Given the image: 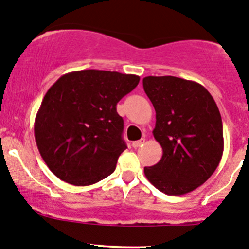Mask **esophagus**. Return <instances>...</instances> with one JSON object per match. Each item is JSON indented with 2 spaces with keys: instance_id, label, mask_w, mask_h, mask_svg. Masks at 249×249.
I'll use <instances>...</instances> for the list:
<instances>
[{
  "instance_id": "esophagus-1",
  "label": "esophagus",
  "mask_w": 249,
  "mask_h": 249,
  "mask_svg": "<svg viewBox=\"0 0 249 249\" xmlns=\"http://www.w3.org/2000/svg\"><path fill=\"white\" fill-rule=\"evenodd\" d=\"M144 143H145V139L142 138V139H139V141L133 142V143H132V147H135V149H137V147H139V146L143 145Z\"/></svg>"
}]
</instances>
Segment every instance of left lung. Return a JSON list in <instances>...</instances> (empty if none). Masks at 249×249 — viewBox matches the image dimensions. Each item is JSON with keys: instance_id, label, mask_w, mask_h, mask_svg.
<instances>
[{"instance_id": "obj_1", "label": "left lung", "mask_w": 249, "mask_h": 249, "mask_svg": "<svg viewBox=\"0 0 249 249\" xmlns=\"http://www.w3.org/2000/svg\"><path fill=\"white\" fill-rule=\"evenodd\" d=\"M143 87L156 111L152 133L163 149L160 162L144 168V174L166 195L190 193L214 174L222 158L216 103L202 85L176 76H145Z\"/></svg>"}]
</instances>
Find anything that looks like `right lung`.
Returning <instances> with one entry per match:
<instances>
[{"label":"right lung","instance_id":"add662e5","mask_svg":"<svg viewBox=\"0 0 249 249\" xmlns=\"http://www.w3.org/2000/svg\"><path fill=\"white\" fill-rule=\"evenodd\" d=\"M139 76L84 70L60 76L35 117V142L49 170L73 185L102 181L126 149L117 103Z\"/></svg>","mask_w":249,"mask_h":249}]
</instances>
